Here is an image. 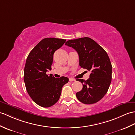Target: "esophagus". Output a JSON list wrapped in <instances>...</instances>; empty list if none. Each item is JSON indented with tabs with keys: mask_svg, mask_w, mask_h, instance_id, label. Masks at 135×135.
Segmentation results:
<instances>
[{
	"mask_svg": "<svg viewBox=\"0 0 135 135\" xmlns=\"http://www.w3.org/2000/svg\"><path fill=\"white\" fill-rule=\"evenodd\" d=\"M69 80L70 81V82H73V81H75V80L73 78H69Z\"/></svg>",
	"mask_w": 135,
	"mask_h": 135,
	"instance_id": "esophagus-1",
	"label": "esophagus"
}]
</instances>
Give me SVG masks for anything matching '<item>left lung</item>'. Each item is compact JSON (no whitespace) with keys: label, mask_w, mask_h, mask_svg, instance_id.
<instances>
[{"label":"left lung","mask_w":135,"mask_h":135,"mask_svg":"<svg viewBox=\"0 0 135 135\" xmlns=\"http://www.w3.org/2000/svg\"><path fill=\"white\" fill-rule=\"evenodd\" d=\"M65 45L78 52L81 68L91 71L87 80H76L84 83L82 90L76 94L77 98L84 104L98 102L108 92L112 81V66L107 53L89 37L68 40Z\"/></svg>","instance_id":"left-lung-1"}]
</instances>
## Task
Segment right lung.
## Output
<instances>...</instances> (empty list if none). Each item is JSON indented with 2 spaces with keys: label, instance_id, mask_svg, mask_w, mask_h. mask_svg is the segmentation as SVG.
Returning a JSON list of instances; mask_svg holds the SVG:
<instances>
[{
  "label": "right lung",
  "instance_id": "1",
  "mask_svg": "<svg viewBox=\"0 0 135 135\" xmlns=\"http://www.w3.org/2000/svg\"><path fill=\"white\" fill-rule=\"evenodd\" d=\"M66 40L44 38L31 51L24 68L23 80L26 89L33 101L44 108H49L57 102L62 87L68 78H55L46 72L51 70L53 54L62 46Z\"/></svg>",
  "mask_w": 135,
  "mask_h": 135
}]
</instances>
